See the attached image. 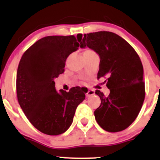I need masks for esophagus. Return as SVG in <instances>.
I'll list each match as a JSON object with an SVG mask.
<instances>
[{"mask_svg":"<svg viewBox=\"0 0 160 160\" xmlns=\"http://www.w3.org/2000/svg\"><path fill=\"white\" fill-rule=\"evenodd\" d=\"M95 94V91L93 90H88V91L86 93V96L87 97H90V96H93V95Z\"/></svg>","mask_w":160,"mask_h":160,"instance_id":"34e87169","label":"esophagus"}]
</instances>
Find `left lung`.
Segmentation results:
<instances>
[{
  "label": "left lung",
  "mask_w": 160,
  "mask_h": 160,
  "mask_svg": "<svg viewBox=\"0 0 160 160\" xmlns=\"http://www.w3.org/2000/svg\"><path fill=\"white\" fill-rule=\"evenodd\" d=\"M80 48L88 47L100 57L98 79L107 78L110 94L97 90L101 105L94 111L98 125L117 132L135 120L145 99L143 67L135 49L124 38L110 32L78 34ZM106 81V80H105Z\"/></svg>",
  "instance_id": "1"
}]
</instances>
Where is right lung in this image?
<instances>
[{
  "label": "right lung",
  "instance_id": "obj_1",
  "mask_svg": "<svg viewBox=\"0 0 160 160\" xmlns=\"http://www.w3.org/2000/svg\"><path fill=\"white\" fill-rule=\"evenodd\" d=\"M80 44L74 35H52L25 51L17 71L18 101L32 125L42 133L57 135L70 128L87 91L75 87L57 92L54 80L64 72L69 55Z\"/></svg>",
  "mask_w": 160,
  "mask_h": 160
}]
</instances>
